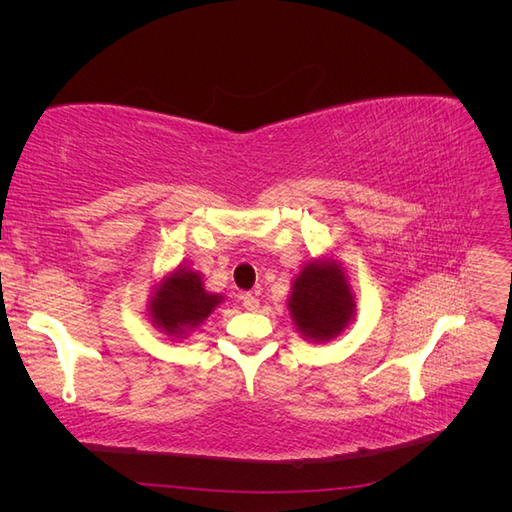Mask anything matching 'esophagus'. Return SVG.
<instances>
[{"label": "esophagus", "instance_id": "obj_1", "mask_svg": "<svg viewBox=\"0 0 512 512\" xmlns=\"http://www.w3.org/2000/svg\"><path fill=\"white\" fill-rule=\"evenodd\" d=\"M241 301H243V307L247 309V312H256V309L260 307V301L254 297L252 292H245L243 297H241Z\"/></svg>", "mask_w": 512, "mask_h": 512}]
</instances>
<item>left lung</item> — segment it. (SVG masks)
<instances>
[{
	"instance_id": "8db88e82",
	"label": "left lung",
	"mask_w": 512,
	"mask_h": 512,
	"mask_svg": "<svg viewBox=\"0 0 512 512\" xmlns=\"http://www.w3.org/2000/svg\"><path fill=\"white\" fill-rule=\"evenodd\" d=\"M290 318L312 342H329L354 318L356 303L344 267L333 258L312 260L294 277L288 297Z\"/></svg>"
}]
</instances>
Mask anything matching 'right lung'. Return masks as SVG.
I'll return each mask as SVG.
<instances>
[{"instance_id": "1", "label": "right lung", "mask_w": 512, "mask_h": 512, "mask_svg": "<svg viewBox=\"0 0 512 512\" xmlns=\"http://www.w3.org/2000/svg\"><path fill=\"white\" fill-rule=\"evenodd\" d=\"M222 301V294L205 290L198 271L179 267L153 288L147 312L156 329L170 337H183L198 329Z\"/></svg>"}]
</instances>
